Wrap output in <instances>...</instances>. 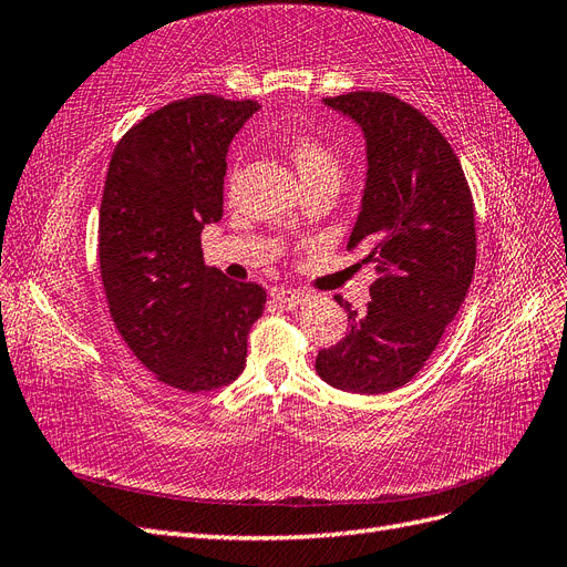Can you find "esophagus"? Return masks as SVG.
<instances>
[{
    "label": "esophagus",
    "mask_w": 567,
    "mask_h": 567,
    "mask_svg": "<svg viewBox=\"0 0 567 567\" xmlns=\"http://www.w3.org/2000/svg\"><path fill=\"white\" fill-rule=\"evenodd\" d=\"M271 298L279 302H286V305H300L307 296L302 293V290H296V288H271Z\"/></svg>",
    "instance_id": "1"
}]
</instances>
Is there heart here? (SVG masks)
I'll list each match as a JSON object with an SVG mask.
<instances>
[{
  "label": "heart",
  "instance_id": "1",
  "mask_svg": "<svg viewBox=\"0 0 567 567\" xmlns=\"http://www.w3.org/2000/svg\"><path fill=\"white\" fill-rule=\"evenodd\" d=\"M288 158L296 165L298 177L302 184L319 182V179H333L338 182L342 175V163L338 153L310 136H300L288 146Z\"/></svg>",
  "mask_w": 567,
  "mask_h": 567
}]
</instances>
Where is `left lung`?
I'll return each mask as SVG.
<instances>
[{"mask_svg": "<svg viewBox=\"0 0 567 567\" xmlns=\"http://www.w3.org/2000/svg\"><path fill=\"white\" fill-rule=\"evenodd\" d=\"M362 130L367 182L348 248L375 262L371 302H348V333L317 354V373L346 392L381 394L409 383L466 300L475 269L473 198L440 130L385 92L323 99Z\"/></svg>", "mask_w": 567, "mask_h": 567, "instance_id": "8db88e82", "label": "left lung"}]
</instances>
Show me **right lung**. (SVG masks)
Returning a JSON list of instances; mask_svg holds the SVG:
<instances>
[{
	"mask_svg": "<svg viewBox=\"0 0 567 567\" xmlns=\"http://www.w3.org/2000/svg\"><path fill=\"white\" fill-rule=\"evenodd\" d=\"M260 109L213 94L146 115L117 142L99 213V265L115 329L158 381L208 392L246 369L265 290L203 262L221 219L227 151Z\"/></svg>",
	"mask_w": 567,
	"mask_h": 567,
	"instance_id": "right-lung-1",
	"label": "right lung"
}]
</instances>
